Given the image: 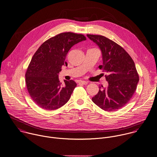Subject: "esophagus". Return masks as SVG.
<instances>
[{
    "mask_svg": "<svg viewBox=\"0 0 157 157\" xmlns=\"http://www.w3.org/2000/svg\"><path fill=\"white\" fill-rule=\"evenodd\" d=\"M79 84H83V85H86V84H87V82L85 81H80Z\"/></svg>",
    "mask_w": 157,
    "mask_h": 157,
    "instance_id": "34e87169",
    "label": "esophagus"
}]
</instances>
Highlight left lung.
<instances>
[{
    "label": "left lung",
    "mask_w": 157,
    "mask_h": 157,
    "mask_svg": "<svg viewBox=\"0 0 157 157\" xmlns=\"http://www.w3.org/2000/svg\"><path fill=\"white\" fill-rule=\"evenodd\" d=\"M102 53L103 64L98 68L108 73L107 89L99 87L93 102L106 111H114L127 105L135 94L139 75L135 62L128 52L113 40L102 35H87Z\"/></svg>",
    "instance_id": "obj_1"
}]
</instances>
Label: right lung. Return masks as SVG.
<instances>
[{
  "label": "right lung",
  "mask_w": 157,
  "mask_h": 157,
  "mask_svg": "<svg viewBox=\"0 0 157 157\" xmlns=\"http://www.w3.org/2000/svg\"><path fill=\"white\" fill-rule=\"evenodd\" d=\"M82 34L60 33L45 41L33 56L25 73V82L32 100L45 110H55L70 98L77 86L73 81L65 80L62 86L58 74L71 48L86 40Z\"/></svg>",
  "instance_id": "add662e5"
}]
</instances>
